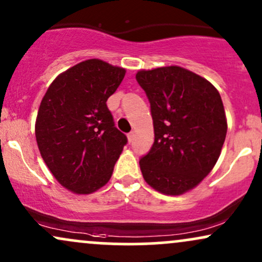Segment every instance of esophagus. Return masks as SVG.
<instances>
[{
    "label": "esophagus",
    "mask_w": 262,
    "mask_h": 262,
    "mask_svg": "<svg viewBox=\"0 0 262 262\" xmlns=\"http://www.w3.org/2000/svg\"><path fill=\"white\" fill-rule=\"evenodd\" d=\"M127 140H128V142H134V140H135V132H130V134L127 135Z\"/></svg>",
    "instance_id": "esophagus-1"
}]
</instances>
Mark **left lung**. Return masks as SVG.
Masks as SVG:
<instances>
[{
  "mask_svg": "<svg viewBox=\"0 0 262 262\" xmlns=\"http://www.w3.org/2000/svg\"><path fill=\"white\" fill-rule=\"evenodd\" d=\"M136 79L150 103L155 142L140 168L150 187L183 195L210 174L221 156L227 118L220 92L180 66L140 70Z\"/></svg>",
  "mask_w": 262,
  "mask_h": 262,
  "instance_id": "8db88e82",
  "label": "left lung"
}]
</instances>
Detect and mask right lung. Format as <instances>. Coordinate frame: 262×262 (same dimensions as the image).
I'll return each mask as SVG.
<instances>
[{
  "instance_id": "1",
  "label": "right lung",
  "mask_w": 262,
  "mask_h": 262,
  "mask_svg": "<svg viewBox=\"0 0 262 262\" xmlns=\"http://www.w3.org/2000/svg\"><path fill=\"white\" fill-rule=\"evenodd\" d=\"M125 73L91 58L60 73L42 97L36 143L49 170L70 191L88 195L112 178L127 138L114 125L106 100Z\"/></svg>"
}]
</instances>
